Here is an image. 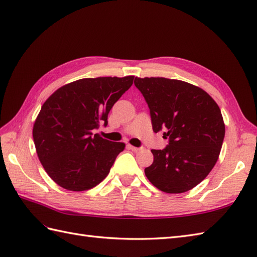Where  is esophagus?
I'll return each mask as SVG.
<instances>
[{
    "instance_id": "34e87169",
    "label": "esophagus",
    "mask_w": 257,
    "mask_h": 257,
    "mask_svg": "<svg viewBox=\"0 0 257 257\" xmlns=\"http://www.w3.org/2000/svg\"><path fill=\"white\" fill-rule=\"evenodd\" d=\"M127 148L129 149V150H131V151H134V152H138V151H140V150H141V148H137V147H134V146H130V145H128V146H127Z\"/></svg>"
}]
</instances>
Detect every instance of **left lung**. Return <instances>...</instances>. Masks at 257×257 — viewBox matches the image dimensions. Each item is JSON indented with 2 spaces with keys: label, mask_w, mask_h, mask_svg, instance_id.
<instances>
[{
  "label": "left lung",
  "mask_w": 257,
  "mask_h": 257,
  "mask_svg": "<svg viewBox=\"0 0 257 257\" xmlns=\"http://www.w3.org/2000/svg\"><path fill=\"white\" fill-rule=\"evenodd\" d=\"M135 85L150 109L153 131L164 130L169 140L163 150H151L153 163L146 176L164 193L190 190L219 158L225 133L221 110L209 94L187 82L136 77Z\"/></svg>",
  "instance_id": "1"
}]
</instances>
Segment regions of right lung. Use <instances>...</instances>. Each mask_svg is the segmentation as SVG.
Instances as JSON below:
<instances>
[{
  "instance_id": "obj_1",
  "label": "right lung",
  "mask_w": 257,
  "mask_h": 257,
  "mask_svg": "<svg viewBox=\"0 0 257 257\" xmlns=\"http://www.w3.org/2000/svg\"><path fill=\"white\" fill-rule=\"evenodd\" d=\"M135 76L81 79L53 93L41 106L33 138L47 174L59 186L83 192L108 175L124 143L103 139L93 130L106 127L111 107Z\"/></svg>"
}]
</instances>
